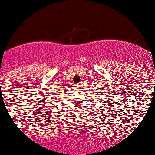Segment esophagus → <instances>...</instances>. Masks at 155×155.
Masks as SVG:
<instances>
[{
    "label": "esophagus",
    "instance_id": "esophagus-1",
    "mask_svg": "<svg viewBox=\"0 0 155 155\" xmlns=\"http://www.w3.org/2000/svg\"><path fill=\"white\" fill-rule=\"evenodd\" d=\"M82 84H83V83H78V84H76V85H75L76 87L79 88V87H81V86H82Z\"/></svg>",
    "mask_w": 155,
    "mask_h": 155
}]
</instances>
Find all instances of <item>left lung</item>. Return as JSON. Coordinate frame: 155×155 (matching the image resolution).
Returning a JSON list of instances; mask_svg holds the SVG:
<instances>
[{
    "label": "left lung",
    "instance_id": "obj_1",
    "mask_svg": "<svg viewBox=\"0 0 155 155\" xmlns=\"http://www.w3.org/2000/svg\"><path fill=\"white\" fill-rule=\"evenodd\" d=\"M107 101H106L105 103H107ZM104 105H105V104H104ZM103 108H104V107H103ZM98 110H99V109H98Z\"/></svg>",
    "mask_w": 155,
    "mask_h": 155
}]
</instances>
